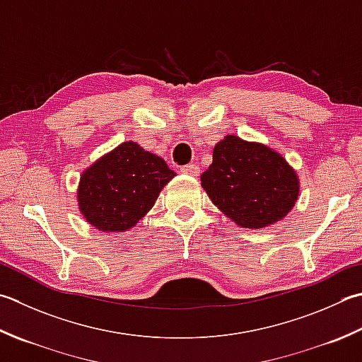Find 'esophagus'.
<instances>
[{"label":"esophagus","instance_id":"esophagus-1","mask_svg":"<svg viewBox=\"0 0 362 362\" xmlns=\"http://www.w3.org/2000/svg\"><path fill=\"white\" fill-rule=\"evenodd\" d=\"M180 173L188 174V175H199L201 169L197 165H185V166L180 168Z\"/></svg>","mask_w":362,"mask_h":362}]
</instances>
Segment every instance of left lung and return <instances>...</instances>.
<instances>
[{
    "instance_id": "1",
    "label": "left lung",
    "mask_w": 362,
    "mask_h": 362,
    "mask_svg": "<svg viewBox=\"0 0 362 362\" xmlns=\"http://www.w3.org/2000/svg\"><path fill=\"white\" fill-rule=\"evenodd\" d=\"M216 207L242 228H265L284 218L298 199V177L279 153L233 134L214 148L201 175Z\"/></svg>"
}]
</instances>
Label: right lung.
<instances>
[{
	"mask_svg": "<svg viewBox=\"0 0 362 362\" xmlns=\"http://www.w3.org/2000/svg\"><path fill=\"white\" fill-rule=\"evenodd\" d=\"M174 175L165 160L129 141L83 174L78 188L81 214L100 230L130 229Z\"/></svg>",
	"mask_w": 362,
	"mask_h": 362,
	"instance_id": "1",
	"label": "right lung"
}]
</instances>
